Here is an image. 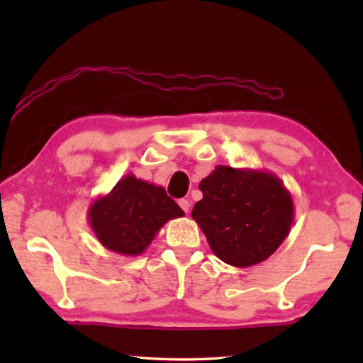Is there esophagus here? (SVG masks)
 <instances>
[{
  "label": "esophagus",
  "mask_w": 363,
  "mask_h": 363,
  "mask_svg": "<svg viewBox=\"0 0 363 363\" xmlns=\"http://www.w3.org/2000/svg\"><path fill=\"white\" fill-rule=\"evenodd\" d=\"M179 206L182 208L184 211L189 213V210H190V203H189V200H186V199H181V200H179Z\"/></svg>",
  "instance_id": "1"
}]
</instances>
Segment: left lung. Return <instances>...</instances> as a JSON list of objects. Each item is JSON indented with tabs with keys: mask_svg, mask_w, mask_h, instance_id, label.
<instances>
[{
	"mask_svg": "<svg viewBox=\"0 0 363 363\" xmlns=\"http://www.w3.org/2000/svg\"><path fill=\"white\" fill-rule=\"evenodd\" d=\"M199 187L203 199L192 218L225 264L250 267L266 261L290 233L291 194L270 171L218 164Z\"/></svg>",
	"mask_w": 363,
	"mask_h": 363,
	"instance_id": "8db88e82",
	"label": "left lung"
}]
</instances>
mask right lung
Returning <instances> with one entry per match:
<instances>
[{
	"instance_id": "obj_1",
	"label": "right lung",
	"mask_w": 363,
	"mask_h": 363,
	"mask_svg": "<svg viewBox=\"0 0 363 363\" xmlns=\"http://www.w3.org/2000/svg\"><path fill=\"white\" fill-rule=\"evenodd\" d=\"M184 211L162 186L126 174L107 195L91 203L88 223L102 247L123 256H139L169 219Z\"/></svg>"
}]
</instances>
